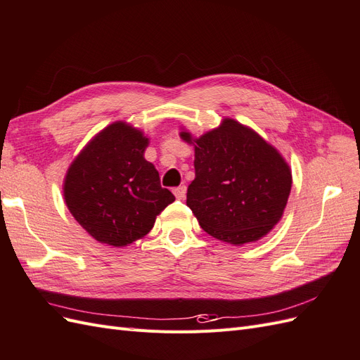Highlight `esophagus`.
Segmentation results:
<instances>
[{
  "mask_svg": "<svg viewBox=\"0 0 360 360\" xmlns=\"http://www.w3.org/2000/svg\"><path fill=\"white\" fill-rule=\"evenodd\" d=\"M174 195H176L177 200H184V197H186V186L184 184H181V186L179 188H174Z\"/></svg>",
  "mask_w": 360,
  "mask_h": 360,
  "instance_id": "34e87169",
  "label": "esophagus"
}]
</instances>
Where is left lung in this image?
Masks as SVG:
<instances>
[{
  "instance_id": "8db88e82",
  "label": "left lung",
  "mask_w": 360,
  "mask_h": 360,
  "mask_svg": "<svg viewBox=\"0 0 360 360\" xmlns=\"http://www.w3.org/2000/svg\"><path fill=\"white\" fill-rule=\"evenodd\" d=\"M195 179L186 204L205 233L240 246L257 242L284 213L291 169L278 150L233 118L193 139Z\"/></svg>"
}]
</instances>
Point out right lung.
Instances as JSON below:
<instances>
[{"label":"right lung","instance_id":"right-lung-1","mask_svg":"<svg viewBox=\"0 0 360 360\" xmlns=\"http://www.w3.org/2000/svg\"><path fill=\"white\" fill-rule=\"evenodd\" d=\"M148 138L115 122L76 156L64 179L72 216L94 240L123 248L144 237L174 200L159 172L144 159Z\"/></svg>","mask_w":360,"mask_h":360}]
</instances>
